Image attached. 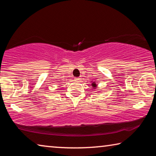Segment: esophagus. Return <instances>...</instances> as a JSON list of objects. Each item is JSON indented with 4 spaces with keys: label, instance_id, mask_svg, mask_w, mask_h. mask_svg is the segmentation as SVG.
Wrapping results in <instances>:
<instances>
[{
    "label": "esophagus",
    "instance_id": "1",
    "mask_svg": "<svg viewBox=\"0 0 156 156\" xmlns=\"http://www.w3.org/2000/svg\"><path fill=\"white\" fill-rule=\"evenodd\" d=\"M80 80V77H76V78H75V80H76V81H79Z\"/></svg>",
    "mask_w": 156,
    "mask_h": 156
}]
</instances>
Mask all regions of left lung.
I'll return each mask as SVG.
<instances>
[{
  "label": "left lung",
  "instance_id": "8db88e82",
  "mask_svg": "<svg viewBox=\"0 0 156 156\" xmlns=\"http://www.w3.org/2000/svg\"><path fill=\"white\" fill-rule=\"evenodd\" d=\"M92 86H93V87H94V88H95L96 86H97V85H96L95 82H93V83H92Z\"/></svg>",
  "mask_w": 156,
  "mask_h": 156
}]
</instances>
